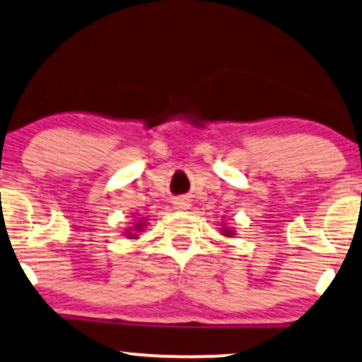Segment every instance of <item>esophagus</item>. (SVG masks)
Returning <instances> with one entry per match:
<instances>
[{"label": "esophagus", "mask_w": 362, "mask_h": 362, "mask_svg": "<svg viewBox=\"0 0 362 362\" xmlns=\"http://www.w3.org/2000/svg\"><path fill=\"white\" fill-rule=\"evenodd\" d=\"M173 205H175L177 210H187L190 209V199H187V197H177L173 200Z\"/></svg>", "instance_id": "1"}]
</instances>
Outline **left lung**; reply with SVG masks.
I'll return each mask as SVG.
<instances>
[{"instance_id":"8db88e82","label":"left lung","mask_w":362,"mask_h":362,"mask_svg":"<svg viewBox=\"0 0 362 362\" xmlns=\"http://www.w3.org/2000/svg\"><path fill=\"white\" fill-rule=\"evenodd\" d=\"M222 234H223V235H227V237H232V235H234V232L228 230V228H226V230H222Z\"/></svg>"}]
</instances>
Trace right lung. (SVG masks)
Here are the masks:
<instances>
[{"label":"right lung","mask_w":362,"mask_h":362,"mask_svg":"<svg viewBox=\"0 0 362 362\" xmlns=\"http://www.w3.org/2000/svg\"><path fill=\"white\" fill-rule=\"evenodd\" d=\"M145 226V222H135V228H128V234H127V237L128 239H132V237H135L136 234H134V232H139V230H141V227ZM132 230V232L130 233L129 230Z\"/></svg>","instance_id":"obj_1"}]
</instances>
